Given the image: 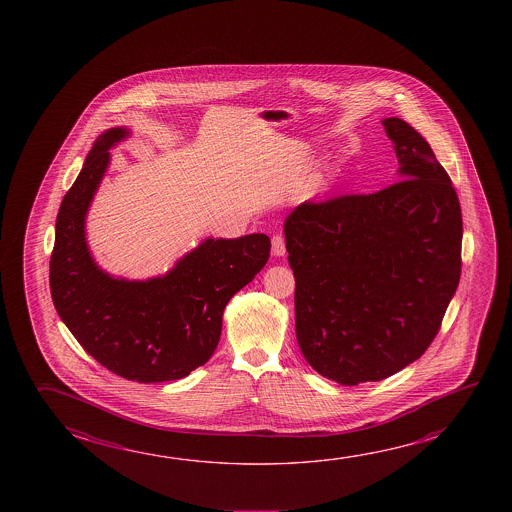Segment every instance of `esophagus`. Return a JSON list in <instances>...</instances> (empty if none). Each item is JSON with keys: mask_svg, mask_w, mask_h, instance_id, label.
<instances>
[{"mask_svg": "<svg viewBox=\"0 0 512 512\" xmlns=\"http://www.w3.org/2000/svg\"><path fill=\"white\" fill-rule=\"evenodd\" d=\"M271 255L273 257H284L285 241L282 235H273V239H271Z\"/></svg>", "mask_w": 512, "mask_h": 512, "instance_id": "esophagus-1", "label": "esophagus"}]
</instances>
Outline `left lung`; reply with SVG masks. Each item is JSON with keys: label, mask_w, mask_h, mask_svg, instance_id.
<instances>
[{"label": "left lung", "mask_w": 512, "mask_h": 512, "mask_svg": "<svg viewBox=\"0 0 512 512\" xmlns=\"http://www.w3.org/2000/svg\"><path fill=\"white\" fill-rule=\"evenodd\" d=\"M382 125L400 182L302 203L284 223L296 339L305 361L343 386L384 380L419 359L461 278V205L450 176L409 123Z\"/></svg>", "instance_id": "obj_1"}]
</instances>
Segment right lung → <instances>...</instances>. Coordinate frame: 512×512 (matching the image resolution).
<instances>
[{
  "mask_svg": "<svg viewBox=\"0 0 512 512\" xmlns=\"http://www.w3.org/2000/svg\"><path fill=\"white\" fill-rule=\"evenodd\" d=\"M126 126L94 141L84 168L60 205L50 260L53 305L85 352L139 384L184 378L209 361L230 298L266 266L268 235L207 237L166 275L114 277L98 266L85 218L110 164V151L130 137Z\"/></svg>",
  "mask_w": 512,
  "mask_h": 512,
  "instance_id": "right-lung-1",
  "label": "right lung"
}]
</instances>
